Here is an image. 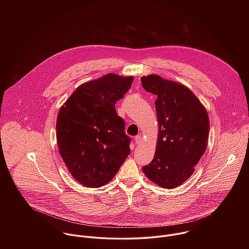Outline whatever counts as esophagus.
Returning a JSON list of instances; mask_svg holds the SVG:
<instances>
[{
    "label": "esophagus",
    "instance_id": "1",
    "mask_svg": "<svg viewBox=\"0 0 249 249\" xmlns=\"http://www.w3.org/2000/svg\"><path fill=\"white\" fill-rule=\"evenodd\" d=\"M142 135H137V136L135 137V142H136V144H139L140 142H142Z\"/></svg>",
    "mask_w": 249,
    "mask_h": 249
}]
</instances>
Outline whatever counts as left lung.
Segmentation results:
<instances>
[{
    "label": "left lung",
    "instance_id": "left-lung-1",
    "mask_svg": "<svg viewBox=\"0 0 249 249\" xmlns=\"http://www.w3.org/2000/svg\"><path fill=\"white\" fill-rule=\"evenodd\" d=\"M146 92L157 96L159 133L152 161L142 168L152 182L174 189L192 176L207 146L209 118L195 94L157 74L142 76Z\"/></svg>",
    "mask_w": 249,
    "mask_h": 249
}]
</instances>
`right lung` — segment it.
Instances as JSON below:
<instances>
[{"mask_svg":"<svg viewBox=\"0 0 249 249\" xmlns=\"http://www.w3.org/2000/svg\"><path fill=\"white\" fill-rule=\"evenodd\" d=\"M133 76L108 73L81 84L56 120L59 153L73 178L98 188L116 176L130 153L131 139L115 104L130 89Z\"/></svg>","mask_w":249,"mask_h":249,"instance_id":"obj_1","label":"right lung"}]
</instances>
